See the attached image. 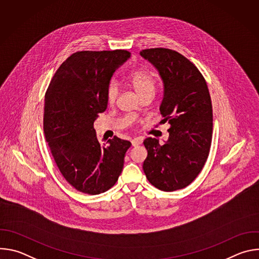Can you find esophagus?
<instances>
[{
	"label": "esophagus",
	"instance_id": "obj_1",
	"mask_svg": "<svg viewBox=\"0 0 259 259\" xmlns=\"http://www.w3.org/2000/svg\"><path fill=\"white\" fill-rule=\"evenodd\" d=\"M141 142H142V138H140V137H136V138H134V139L131 140V143H132L133 146L139 145Z\"/></svg>",
	"mask_w": 259,
	"mask_h": 259
}]
</instances>
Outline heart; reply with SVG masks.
Listing matches in <instances>:
<instances>
[{"mask_svg": "<svg viewBox=\"0 0 259 259\" xmlns=\"http://www.w3.org/2000/svg\"><path fill=\"white\" fill-rule=\"evenodd\" d=\"M129 84L136 92V94L140 97L144 93L153 92L154 90V80L149 72L145 71H134L128 78ZM119 94L118 84L116 82H112L106 89V101L108 104H114L117 100Z\"/></svg>", "mask_w": 259, "mask_h": 259, "instance_id": "heart-1", "label": "heart"}]
</instances>
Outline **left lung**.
Masks as SVG:
<instances>
[{
	"label": "left lung",
	"mask_w": 259,
	"mask_h": 259,
	"mask_svg": "<svg viewBox=\"0 0 259 259\" xmlns=\"http://www.w3.org/2000/svg\"><path fill=\"white\" fill-rule=\"evenodd\" d=\"M140 55L159 71L164 86L162 122L170 125L165 144L144 139L147 157L142 168L154 187L173 192L192 183L207 161L213 129L211 98L200 70L180 53L153 48Z\"/></svg>",
	"instance_id": "8db88e82"
}]
</instances>
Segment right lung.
<instances>
[{
	"label": "right lung",
	"mask_w": 259,
	"mask_h": 259,
	"mask_svg": "<svg viewBox=\"0 0 259 259\" xmlns=\"http://www.w3.org/2000/svg\"><path fill=\"white\" fill-rule=\"evenodd\" d=\"M126 50L79 51L56 70L45 95L44 133L65 180L88 195L118 181L131 142L96 137L94 121L106 109V89L116 69L130 58Z\"/></svg>",
	"instance_id": "1"
}]
</instances>
